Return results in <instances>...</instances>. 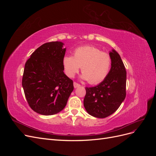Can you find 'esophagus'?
Returning <instances> with one entry per match:
<instances>
[{
    "label": "esophagus",
    "instance_id": "1",
    "mask_svg": "<svg viewBox=\"0 0 156 156\" xmlns=\"http://www.w3.org/2000/svg\"><path fill=\"white\" fill-rule=\"evenodd\" d=\"M73 87H74L75 88H76L80 87V84H79V83H76V82H74L73 83Z\"/></svg>",
    "mask_w": 156,
    "mask_h": 156
}]
</instances>
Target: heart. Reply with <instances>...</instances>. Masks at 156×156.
Here are the masks:
<instances>
[{
	"mask_svg": "<svg viewBox=\"0 0 156 156\" xmlns=\"http://www.w3.org/2000/svg\"><path fill=\"white\" fill-rule=\"evenodd\" d=\"M112 64L110 55L96 47L86 45L73 51V56H66L63 66L68 76L72 77L81 67L82 79L90 84H96L104 80L109 73Z\"/></svg>",
	"mask_w": 156,
	"mask_h": 156,
	"instance_id": "b5f03b06",
	"label": "heart"
}]
</instances>
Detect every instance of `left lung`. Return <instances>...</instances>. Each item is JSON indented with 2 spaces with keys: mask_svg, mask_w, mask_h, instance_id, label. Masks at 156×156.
I'll return each instance as SVG.
<instances>
[{
  "mask_svg": "<svg viewBox=\"0 0 156 156\" xmlns=\"http://www.w3.org/2000/svg\"><path fill=\"white\" fill-rule=\"evenodd\" d=\"M109 73L98 85L86 87L84 107L89 115L103 119L114 113L126 96V70L120 56L112 49Z\"/></svg>",
  "mask_w": 156,
  "mask_h": 156,
  "instance_id": "1",
  "label": "left lung"
}]
</instances>
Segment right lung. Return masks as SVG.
I'll use <instances>...</instances> for the list:
<instances>
[{
    "mask_svg": "<svg viewBox=\"0 0 156 156\" xmlns=\"http://www.w3.org/2000/svg\"><path fill=\"white\" fill-rule=\"evenodd\" d=\"M61 41L39 47L25 65L22 86L32 109L42 115H53L67 104L73 83L64 73L66 48Z\"/></svg>",
    "mask_w": 156,
    "mask_h": 156,
    "instance_id": "obj_1",
    "label": "right lung"
}]
</instances>
